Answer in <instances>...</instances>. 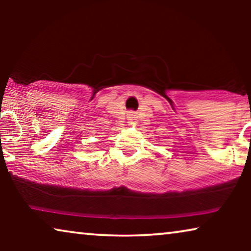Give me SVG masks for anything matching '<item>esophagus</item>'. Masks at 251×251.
I'll return each mask as SVG.
<instances>
[{
	"label": "esophagus",
	"instance_id": "34e87169",
	"mask_svg": "<svg viewBox=\"0 0 251 251\" xmlns=\"http://www.w3.org/2000/svg\"><path fill=\"white\" fill-rule=\"evenodd\" d=\"M128 120H129V121H136V120H137V114H136V113L135 112H129L128 113Z\"/></svg>",
	"mask_w": 251,
	"mask_h": 251
}]
</instances>
